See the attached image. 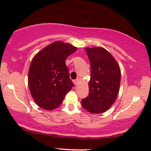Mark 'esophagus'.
<instances>
[{"instance_id":"esophagus-1","label":"esophagus","mask_w":151,"mask_h":151,"mask_svg":"<svg viewBox=\"0 0 151 151\" xmlns=\"http://www.w3.org/2000/svg\"><path fill=\"white\" fill-rule=\"evenodd\" d=\"M73 82H74V85H77V84H78V83H79V79H77V80H74Z\"/></svg>"}]
</instances>
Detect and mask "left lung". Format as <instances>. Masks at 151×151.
Segmentation results:
<instances>
[{
    "label": "left lung",
    "mask_w": 151,
    "mask_h": 151,
    "mask_svg": "<svg viewBox=\"0 0 151 151\" xmlns=\"http://www.w3.org/2000/svg\"><path fill=\"white\" fill-rule=\"evenodd\" d=\"M91 62L89 94L82 106L91 113L106 112L116 100L121 83V69L113 56L100 47L85 48Z\"/></svg>",
    "instance_id": "left-lung-1"
}]
</instances>
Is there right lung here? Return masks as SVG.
I'll return each instance as SVG.
<instances>
[{
    "instance_id": "add662e5",
    "label": "right lung",
    "mask_w": 151,
    "mask_h": 151,
    "mask_svg": "<svg viewBox=\"0 0 151 151\" xmlns=\"http://www.w3.org/2000/svg\"><path fill=\"white\" fill-rule=\"evenodd\" d=\"M68 43L55 42L33 57L28 71V87L36 104L47 110L60 106L74 83L66 65L77 50Z\"/></svg>"
}]
</instances>
